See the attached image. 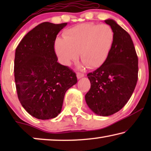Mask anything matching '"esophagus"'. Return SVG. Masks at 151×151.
<instances>
[{
    "mask_svg": "<svg viewBox=\"0 0 151 151\" xmlns=\"http://www.w3.org/2000/svg\"><path fill=\"white\" fill-rule=\"evenodd\" d=\"M82 77H84V74L81 73H77V78L78 79H80Z\"/></svg>",
    "mask_w": 151,
    "mask_h": 151,
    "instance_id": "1",
    "label": "esophagus"
}]
</instances>
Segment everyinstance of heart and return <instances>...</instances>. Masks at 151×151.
<instances>
[{"label": "heart", "instance_id": "1", "mask_svg": "<svg viewBox=\"0 0 151 151\" xmlns=\"http://www.w3.org/2000/svg\"><path fill=\"white\" fill-rule=\"evenodd\" d=\"M114 41V33L107 24L83 23L68 29L63 38L54 42V51L58 61L70 66L80 59L89 69L102 66L109 56Z\"/></svg>", "mask_w": 151, "mask_h": 151}]
</instances>
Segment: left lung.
Here are the masks:
<instances>
[{"instance_id": "left-lung-1", "label": "left lung", "mask_w": 151, "mask_h": 151, "mask_svg": "<svg viewBox=\"0 0 151 151\" xmlns=\"http://www.w3.org/2000/svg\"><path fill=\"white\" fill-rule=\"evenodd\" d=\"M114 33L109 56L98 69L87 74L91 88L86 104L95 114L109 116L127 104L137 82L138 58L130 35L114 20L107 19Z\"/></svg>"}]
</instances>
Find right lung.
Segmentation results:
<instances>
[{
    "label": "right lung",
    "mask_w": 151,
    "mask_h": 151,
    "mask_svg": "<svg viewBox=\"0 0 151 151\" xmlns=\"http://www.w3.org/2000/svg\"><path fill=\"white\" fill-rule=\"evenodd\" d=\"M67 22H42L29 32L16 49L14 77L18 98L25 111L39 119L60 114L67 91L77 83L74 72L58 63L54 42Z\"/></svg>",
    "instance_id": "right-lung-1"
}]
</instances>
